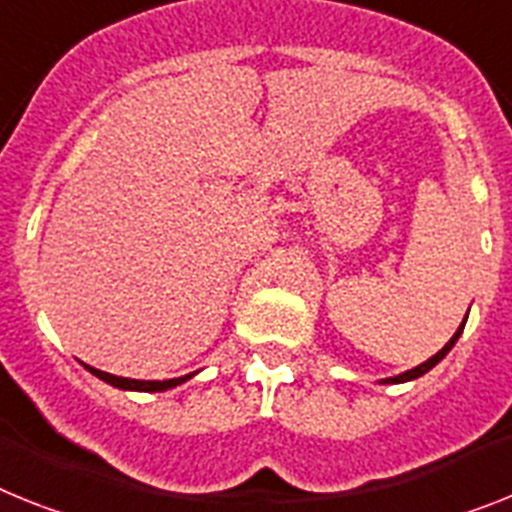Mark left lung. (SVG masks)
<instances>
[{
	"instance_id": "left-lung-1",
	"label": "left lung",
	"mask_w": 512,
	"mask_h": 512,
	"mask_svg": "<svg viewBox=\"0 0 512 512\" xmlns=\"http://www.w3.org/2000/svg\"><path fill=\"white\" fill-rule=\"evenodd\" d=\"M463 325H466V322H463ZM463 325H461V328H458V330H455V336L450 338V341L445 343V346H442V349L437 351L435 356H432V359H427V362H424V364H419V367L409 369V372H403V375H395V377H390V380H385V382H406V380H416V377H422L424 372H429V369H432V367H435L437 362H440L442 356H445V354H448L450 349H453V346H455V341H458V336H461Z\"/></svg>"
}]
</instances>
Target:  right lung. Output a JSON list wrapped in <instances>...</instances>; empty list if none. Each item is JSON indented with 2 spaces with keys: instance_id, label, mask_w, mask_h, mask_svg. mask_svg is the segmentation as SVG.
Returning <instances> with one entry per match:
<instances>
[{
  "instance_id": "1",
  "label": "right lung",
  "mask_w": 512,
  "mask_h": 512,
  "mask_svg": "<svg viewBox=\"0 0 512 512\" xmlns=\"http://www.w3.org/2000/svg\"><path fill=\"white\" fill-rule=\"evenodd\" d=\"M88 367V364H85ZM90 372L96 377H101L103 382H109L114 388H122V390H145V393H156V390H169L176 388V385H182L184 380H190L192 375H184V377H176V380H130V377H117V375H109V372H101V369H93L88 367Z\"/></svg>"
}]
</instances>
